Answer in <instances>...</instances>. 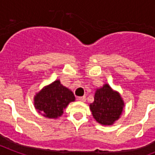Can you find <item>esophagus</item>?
<instances>
[{
    "label": "esophagus",
    "mask_w": 155,
    "mask_h": 155,
    "mask_svg": "<svg viewBox=\"0 0 155 155\" xmlns=\"http://www.w3.org/2000/svg\"><path fill=\"white\" fill-rule=\"evenodd\" d=\"M78 100L80 101H82V102H85L86 101V97L85 96L79 97H78Z\"/></svg>",
    "instance_id": "1"
}]
</instances>
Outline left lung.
<instances>
[{"instance_id":"left-lung-1","label":"left lung","mask_w":155,"mask_h":155,"mask_svg":"<svg viewBox=\"0 0 155 155\" xmlns=\"http://www.w3.org/2000/svg\"><path fill=\"white\" fill-rule=\"evenodd\" d=\"M125 104L119 93L108 84L97 89L90 108L95 120L101 125H112L120 118Z\"/></svg>"}]
</instances>
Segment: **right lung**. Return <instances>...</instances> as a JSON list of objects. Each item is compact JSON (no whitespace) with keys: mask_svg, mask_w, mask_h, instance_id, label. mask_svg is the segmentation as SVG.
I'll list each match as a JSON object with an SVG mask.
<instances>
[{"mask_svg":"<svg viewBox=\"0 0 155 155\" xmlns=\"http://www.w3.org/2000/svg\"><path fill=\"white\" fill-rule=\"evenodd\" d=\"M75 99L73 93L58 79L36 94L34 106L43 116L57 118L62 115L70 102L75 101Z\"/></svg>","mask_w":155,"mask_h":155,"instance_id":"1","label":"right lung"}]
</instances>
